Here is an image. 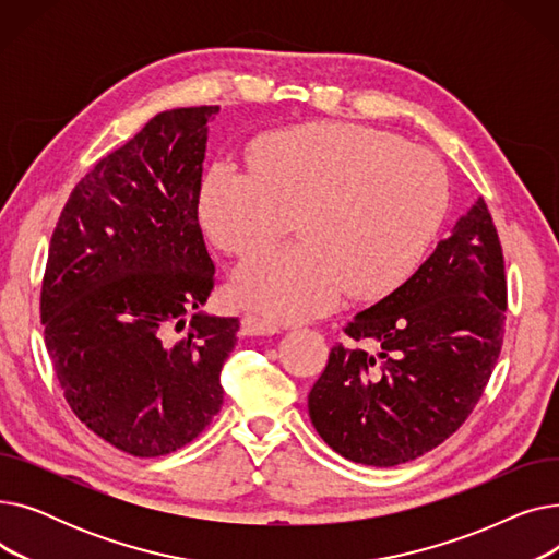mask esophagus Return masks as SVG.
Listing matches in <instances>:
<instances>
[{
  "mask_svg": "<svg viewBox=\"0 0 559 559\" xmlns=\"http://www.w3.org/2000/svg\"><path fill=\"white\" fill-rule=\"evenodd\" d=\"M283 329L278 324H272V321L255 317V314H245L242 317V333L245 335H276Z\"/></svg>",
  "mask_w": 559,
  "mask_h": 559,
  "instance_id": "34e87169",
  "label": "esophagus"
}]
</instances>
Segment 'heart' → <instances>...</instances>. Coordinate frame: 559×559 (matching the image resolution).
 <instances>
[{
  "mask_svg": "<svg viewBox=\"0 0 559 559\" xmlns=\"http://www.w3.org/2000/svg\"><path fill=\"white\" fill-rule=\"evenodd\" d=\"M249 169L217 163L199 190V222L222 251L270 249L297 217L299 245L251 260L230 297L276 321L390 295L419 267L449 209L432 154L360 124H306L260 138Z\"/></svg>",
  "mask_w": 559,
  "mask_h": 559,
  "instance_id": "1",
  "label": "heart"
}]
</instances>
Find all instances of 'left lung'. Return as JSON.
<instances>
[{"label":"left lung","instance_id":"8db88e82","mask_svg":"<svg viewBox=\"0 0 559 559\" xmlns=\"http://www.w3.org/2000/svg\"><path fill=\"white\" fill-rule=\"evenodd\" d=\"M503 249L480 197L392 295L344 333L308 394L314 430L342 457L396 466L451 437L480 401L506 333Z\"/></svg>","mask_w":559,"mask_h":559}]
</instances>
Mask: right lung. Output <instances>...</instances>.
<instances>
[{"label":"right lung","instance_id":"right-lung-1","mask_svg":"<svg viewBox=\"0 0 559 559\" xmlns=\"http://www.w3.org/2000/svg\"><path fill=\"white\" fill-rule=\"evenodd\" d=\"M217 112L152 117L76 183L49 242L40 319L58 383L87 428L135 457L179 451L213 421L238 342V317L199 310L215 285L197 209Z\"/></svg>","mask_w":559,"mask_h":559}]
</instances>
